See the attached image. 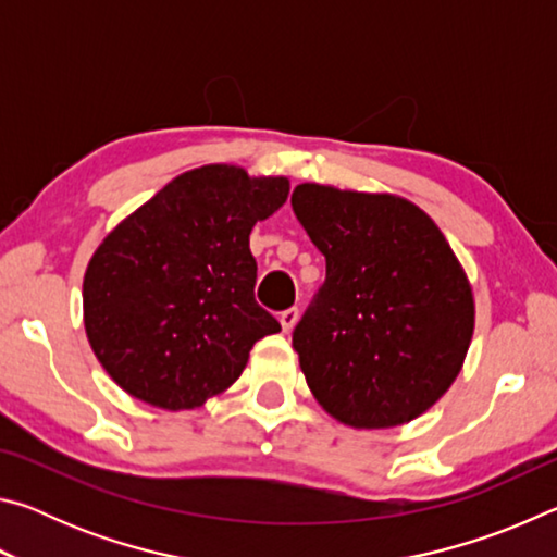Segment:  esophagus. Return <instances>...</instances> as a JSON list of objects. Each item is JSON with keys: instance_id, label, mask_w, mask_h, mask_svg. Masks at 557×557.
<instances>
[{"instance_id": "obj_1", "label": "esophagus", "mask_w": 557, "mask_h": 557, "mask_svg": "<svg viewBox=\"0 0 557 557\" xmlns=\"http://www.w3.org/2000/svg\"><path fill=\"white\" fill-rule=\"evenodd\" d=\"M297 319H299V309L297 307H289V309H285V312L280 314V324H282V332L285 334H289L292 329H295V324H297Z\"/></svg>"}]
</instances>
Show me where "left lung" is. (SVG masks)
Returning a JSON list of instances; mask_svg holds the SVG:
<instances>
[{"instance_id": "8db88e82", "label": "left lung", "mask_w": 557, "mask_h": 557, "mask_svg": "<svg viewBox=\"0 0 557 557\" xmlns=\"http://www.w3.org/2000/svg\"><path fill=\"white\" fill-rule=\"evenodd\" d=\"M292 211L326 258L292 332L309 391L348 428L414 420L455 383L474 334V295L447 238L391 194L299 184Z\"/></svg>"}]
</instances>
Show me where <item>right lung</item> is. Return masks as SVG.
<instances>
[{
	"instance_id": "add662e5",
	"label": "right lung",
	"mask_w": 557,
	"mask_h": 557,
	"mask_svg": "<svg viewBox=\"0 0 557 557\" xmlns=\"http://www.w3.org/2000/svg\"><path fill=\"white\" fill-rule=\"evenodd\" d=\"M285 176L191 169L92 252L83 322L102 369L154 408L191 410L238 381L280 322L256 301L250 231L287 201Z\"/></svg>"
}]
</instances>
